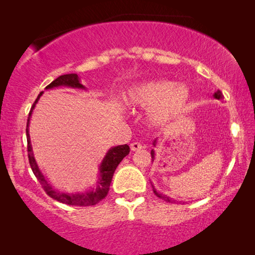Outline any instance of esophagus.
Listing matches in <instances>:
<instances>
[{
  "instance_id": "esophagus-1",
  "label": "esophagus",
  "mask_w": 255,
  "mask_h": 255,
  "mask_svg": "<svg viewBox=\"0 0 255 255\" xmlns=\"http://www.w3.org/2000/svg\"><path fill=\"white\" fill-rule=\"evenodd\" d=\"M130 147H131L132 151H139V149L144 148V145L140 144V142L134 141V142H132V144L130 145Z\"/></svg>"
}]
</instances>
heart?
I'll return each instance as SVG.
<instances>
[{
  "label": "heart",
  "instance_id": "1",
  "mask_svg": "<svg viewBox=\"0 0 255 255\" xmlns=\"http://www.w3.org/2000/svg\"><path fill=\"white\" fill-rule=\"evenodd\" d=\"M128 106L148 109V121L165 125L175 121L188 109L190 90L182 83L153 80L132 86L124 95Z\"/></svg>",
  "mask_w": 255,
  "mask_h": 255
}]
</instances>
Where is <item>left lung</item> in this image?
Instances as JSON below:
<instances>
[{
  "label": "left lung",
  "instance_id": "1",
  "mask_svg": "<svg viewBox=\"0 0 255 255\" xmlns=\"http://www.w3.org/2000/svg\"><path fill=\"white\" fill-rule=\"evenodd\" d=\"M214 97H215V99H217V100H223V94H222L221 90H217V92L214 94ZM153 145H154V146L156 145V139H154V141H153ZM151 155H152V161H154V159H155V151H154V149H152V151H151ZM152 187H153V191H154V194L158 197L162 198V200H165L166 202H169V203H174V202H177L175 200H173V198H170L169 196H167V195H163L161 193H159V191L155 189L153 184H152Z\"/></svg>",
  "mask_w": 255,
  "mask_h": 255
}]
</instances>
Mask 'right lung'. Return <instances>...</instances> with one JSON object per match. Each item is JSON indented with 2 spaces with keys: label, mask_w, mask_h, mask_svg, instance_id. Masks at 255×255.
Wrapping results in <instances>:
<instances>
[{
  "label": "right lung",
  "mask_w": 255,
  "mask_h": 255,
  "mask_svg": "<svg viewBox=\"0 0 255 255\" xmlns=\"http://www.w3.org/2000/svg\"><path fill=\"white\" fill-rule=\"evenodd\" d=\"M58 87H69V88H78V89H86V87L82 85L80 81V78L78 74H65L60 75L54 81H52L48 85L46 90L52 88H58ZM44 92H41L38 97L34 101L32 108H31L29 117H27V123H26V139H27V155H29V162L31 166V169L34 174V176L37 177V180L39 181V183L43 187V189L46 191L48 196L53 198V200L60 202V203L67 204V205H75V207H88V205H95L99 203L100 201H102L104 197L108 195L109 191L111 180H113L114 173L116 170L117 166L120 165V162L130 153V147L125 145H118L115 147H111L109 151L107 152V154L104 155L100 165V173H99V179H97V186L96 188H90L89 190L83 191V193H65V191H60L59 189L52 186L46 177L44 176V174L41 173V170L38 167V163L34 159L32 146H31V139L29 133V125L31 115L33 113L34 107L39 101L40 96L43 95Z\"/></svg>",
  "instance_id": "right-lung-1"
}]
</instances>
